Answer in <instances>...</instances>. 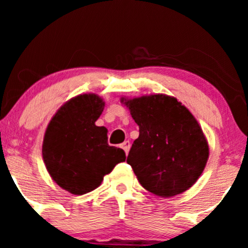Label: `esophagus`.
<instances>
[{"label":"esophagus","instance_id":"34e87169","mask_svg":"<svg viewBox=\"0 0 248 248\" xmlns=\"http://www.w3.org/2000/svg\"><path fill=\"white\" fill-rule=\"evenodd\" d=\"M121 148L124 150V153L128 154V152H129V149H130V142L129 141H124V143L121 144Z\"/></svg>","mask_w":248,"mask_h":248}]
</instances>
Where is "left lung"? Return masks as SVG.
I'll list each match as a JSON object with an SVG mask.
<instances>
[{
	"label": "left lung",
	"mask_w": 248,
	"mask_h": 248,
	"mask_svg": "<svg viewBox=\"0 0 248 248\" xmlns=\"http://www.w3.org/2000/svg\"><path fill=\"white\" fill-rule=\"evenodd\" d=\"M138 124L127 163L144 189L163 198L190 189L203 172L209 143L190 110L167 94L121 98Z\"/></svg>",
	"instance_id": "obj_1"
}]
</instances>
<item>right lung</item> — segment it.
Segmentation results:
<instances>
[{
    "mask_svg": "<svg viewBox=\"0 0 248 248\" xmlns=\"http://www.w3.org/2000/svg\"><path fill=\"white\" fill-rule=\"evenodd\" d=\"M104 107L98 94H79L57 110L45 130L42 154L47 172L73 195L93 191L126 160L124 150L108 144L107 128L95 124Z\"/></svg>",
    "mask_w": 248,
    "mask_h": 248,
    "instance_id": "right-lung-1",
    "label": "right lung"
}]
</instances>
